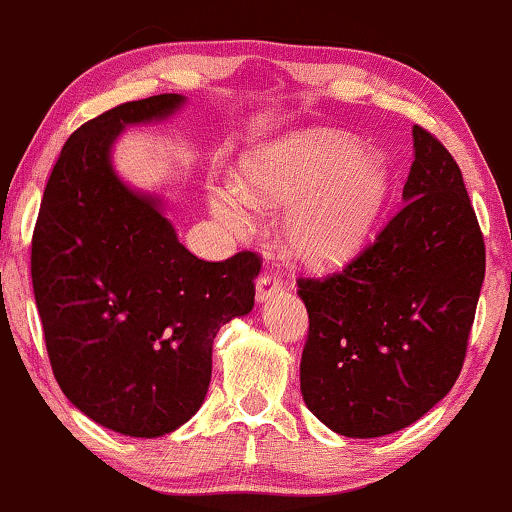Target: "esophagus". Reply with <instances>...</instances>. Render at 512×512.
<instances>
[{"label": "esophagus", "mask_w": 512, "mask_h": 512, "mask_svg": "<svg viewBox=\"0 0 512 512\" xmlns=\"http://www.w3.org/2000/svg\"><path fill=\"white\" fill-rule=\"evenodd\" d=\"M280 292H283V283H280V278L276 276V273H264V276L257 278L255 294H257L259 304H264V301L278 297Z\"/></svg>", "instance_id": "esophagus-1"}]
</instances>
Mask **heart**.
<instances>
[{"label": "heart", "mask_w": 512, "mask_h": 512, "mask_svg": "<svg viewBox=\"0 0 512 512\" xmlns=\"http://www.w3.org/2000/svg\"><path fill=\"white\" fill-rule=\"evenodd\" d=\"M239 187L257 208H287L283 243L294 262L313 271L348 264L376 229L392 194L390 164L338 129H301L243 160ZM234 190L213 192L208 204L222 225L248 227Z\"/></svg>", "instance_id": "obj_1"}]
</instances>
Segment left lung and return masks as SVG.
<instances>
[{
    "instance_id": "8db88e82",
    "label": "left lung",
    "mask_w": 512,
    "mask_h": 512,
    "mask_svg": "<svg viewBox=\"0 0 512 512\" xmlns=\"http://www.w3.org/2000/svg\"><path fill=\"white\" fill-rule=\"evenodd\" d=\"M401 211L341 273L301 278V394L336 434L378 438L452 390L485 280V241L462 171L413 127Z\"/></svg>"
}]
</instances>
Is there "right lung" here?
I'll use <instances>...</instances> for the list:
<instances>
[{"label": "right lung", "mask_w": 512, "mask_h": 512, "mask_svg": "<svg viewBox=\"0 0 512 512\" xmlns=\"http://www.w3.org/2000/svg\"><path fill=\"white\" fill-rule=\"evenodd\" d=\"M183 95L106 111L64 143L32 239V285L55 380L102 427L171 434L201 408L213 338L255 306L259 257H194L164 197L122 181L113 146L132 125L169 120Z\"/></svg>", "instance_id": "right-lung-1"}]
</instances>
